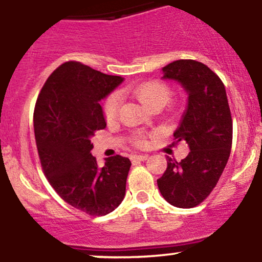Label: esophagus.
I'll return each instance as SVG.
<instances>
[{
  "instance_id": "1",
  "label": "esophagus",
  "mask_w": 262,
  "mask_h": 262,
  "mask_svg": "<svg viewBox=\"0 0 262 262\" xmlns=\"http://www.w3.org/2000/svg\"><path fill=\"white\" fill-rule=\"evenodd\" d=\"M148 159V155H134L132 160L134 161H146Z\"/></svg>"
}]
</instances>
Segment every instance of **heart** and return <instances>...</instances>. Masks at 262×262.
Listing matches in <instances>:
<instances>
[{"instance_id":"1","label":"heart","mask_w":262,"mask_h":262,"mask_svg":"<svg viewBox=\"0 0 262 262\" xmlns=\"http://www.w3.org/2000/svg\"><path fill=\"white\" fill-rule=\"evenodd\" d=\"M134 96L142 103L145 107L154 108V107H164L166 103L171 100L172 96V90L168 85H166L162 81L151 80L146 81V82L140 83L132 90ZM121 107V97L119 94H112L106 98L105 103H103V115L105 119L108 122L116 120L119 116ZM135 142L137 145H143L145 139L142 135H137L135 137Z\"/></svg>"}]
</instances>
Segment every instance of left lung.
<instances>
[{"label":"left lung","mask_w":262,"mask_h":262,"mask_svg":"<svg viewBox=\"0 0 262 262\" xmlns=\"http://www.w3.org/2000/svg\"><path fill=\"white\" fill-rule=\"evenodd\" d=\"M162 80L176 81L187 94L173 140L186 142L190 152L180 162L167 157L157 186L168 204L190 209L210 195L224 172L232 145L231 112L224 83L206 64L173 61L162 69Z\"/></svg>","instance_id":"obj_1"}]
</instances>
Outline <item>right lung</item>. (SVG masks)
I'll return each instance as SVG.
<instances>
[{
	"label": "right lung",
	"instance_id": "1",
	"mask_svg": "<svg viewBox=\"0 0 262 262\" xmlns=\"http://www.w3.org/2000/svg\"><path fill=\"white\" fill-rule=\"evenodd\" d=\"M123 80L70 61L47 78L36 102L33 127L45 175L63 201L89 215H107L125 198L130 160L117 155L100 167L90 152L91 137L106 127L100 101Z\"/></svg>",
	"mask_w": 262,
	"mask_h": 262
}]
</instances>
